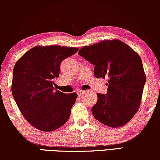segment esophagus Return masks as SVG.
Instances as JSON below:
<instances>
[{
    "label": "esophagus",
    "instance_id": "1",
    "mask_svg": "<svg viewBox=\"0 0 160 160\" xmlns=\"http://www.w3.org/2000/svg\"><path fill=\"white\" fill-rule=\"evenodd\" d=\"M86 92V91H83V90H79V91H78V96H80V95H82V94H84V92Z\"/></svg>",
    "mask_w": 160,
    "mask_h": 160
}]
</instances>
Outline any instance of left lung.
I'll return each instance as SVG.
<instances>
[{
  "mask_svg": "<svg viewBox=\"0 0 160 160\" xmlns=\"http://www.w3.org/2000/svg\"><path fill=\"white\" fill-rule=\"evenodd\" d=\"M78 54L95 65L96 78H108V92L98 93L92 108L94 117L110 128L126 124L141 103L146 75L141 57L118 39L84 46Z\"/></svg>",
  "mask_w": 160,
  "mask_h": 160,
  "instance_id": "1",
  "label": "left lung"
}]
</instances>
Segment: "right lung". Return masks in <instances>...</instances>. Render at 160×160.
<instances>
[{
    "instance_id": "right-lung-1",
    "label": "right lung",
    "mask_w": 160,
    "mask_h": 160,
    "mask_svg": "<svg viewBox=\"0 0 160 160\" xmlns=\"http://www.w3.org/2000/svg\"><path fill=\"white\" fill-rule=\"evenodd\" d=\"M76 47L36 46L23 54L13 69L12 92L25 119L43 132L60 128L68 120L77 94L54 90L61 62L75 54Z\"/></svg>"
}]
</instances>
